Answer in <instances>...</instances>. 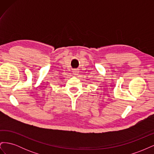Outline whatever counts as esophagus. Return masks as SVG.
I'll list each match as a JSON object with an SVG mask.
<instances>
[{
  "label": "esophagus",
  "instance_id": "1",
  "mask_svg": "<svg viewBox=\"0 0 154 154\" xmlns=\"http://www.w3.org/2000/svg\"><path fill=\"white\" fill-rule=\"evenodd\" d=\"M79 70L78 69H74L72 71V73L73 74H74V75H78V74H79Z\"/></svg>",
  "mask_w": 154,
  "mask_h": 154
}]
</instances>
